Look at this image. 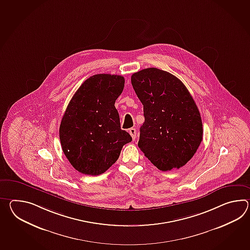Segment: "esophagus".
<instances>
[{
    "instance_id": "34e87169",
    "label": "esophagus",
    "mask_w": 250,
    "mask_h": 250,
    "mask_svg": "<svg viewBox=\"0 0 250 250\" xmlns=\"http://www.w3.org/2000/svg\"><path fill=\"white\" fill-rule=\"evenodd\" d=\"M129 133L131 134L133 140H134L135 136H136V129H135V128H130V129H129Z\"/></svg>"
}]
</instances>
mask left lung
<instances>
[{
  "instance_id": "left-lung-1",
  "label": "left lung",
  "mask_w": 250,
  "mask_h": 250,
  "mask_svg": "<svg viewBox=\"0 0 250 250\" xmlns=\"http://www.w3.org/2000/svg\"><path fill=\"white\" fill-rule=\"evenodd\" d=\"M131 82L144 105L139 148L162 171L186 165L203 140L199 110L187 87L157 68L134 72Z\"/></svg>"
}]
</instances>
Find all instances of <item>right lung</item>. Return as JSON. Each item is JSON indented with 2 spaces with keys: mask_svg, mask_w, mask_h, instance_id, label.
Returning <instances> with one entry per match:
<instances>
[{
  "mask_svg": "<svg viewBox=\"0 0 250 250\" xmlns=\"http://www.w3.org/2000/svg\"><path fill=\"white\" fill-rule=\"evenodd\" d=\"M125 78L96 74L87 79L67 105L59 128L62 149L79 172L97 176L119 158L123 146L132 142L121 129L115 102Z\"/></svg>",
  "mask_w": 250,
  "mask_h": 250,
  "instance_id": "obj_1",
  "label": "right lung"
}]
</instances>
